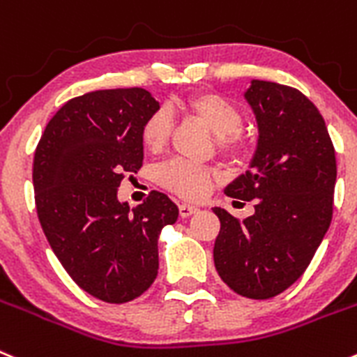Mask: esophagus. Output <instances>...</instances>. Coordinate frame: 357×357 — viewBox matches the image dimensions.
Instances as JSON below:
<instances>
[{"instance_id": "34e87169", "label": "esophagus", "mask_w": 357, "mask_h": 357, "mask_svg": "<svg viewBox=\"0 0 357 357\" xmlns=\"http://www.w3.org/2000/svg\"><path fill=\"white\" fill-rule=\"evenodd\" d=\"M195 211H199L197 206L186 204V202H181V204H179V216H181V218H188V216L194 215Z\"/></svg>"}]
</instances>
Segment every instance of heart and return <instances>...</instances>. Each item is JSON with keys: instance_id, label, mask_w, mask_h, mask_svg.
I'll use <instances>...</instances> for the list:
<instances>
[{"instance_id": "heart-1", "label": "heart", "mask_w": 357, "mask_h": 357, "mask_svg": "<svg viewBox=\"0 0 357 357\" xmlns=\"http://www.w3.org/2000/svg\"><path fill=\"white\" fill-rule=\"evenodd\" d=\"M179 107L192 118L204 123L215 133L218 151L231 158H238L248 148V137L241 130V109L216 91H195L181 100ZM172 116L165 109L151 112L141 130L142 144L149 151L165 148L172 133ZM156 181L172 194L188 201H201L211 194L220 181L218 171L194 165L185 160H169L156 169Z\"/></svg>"}]
</instances>
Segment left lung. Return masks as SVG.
I'll use <instances>...</instances> for the list:
<instances>
[{"instance_id":"8db88e82","label":"left lung","mask_w":357,"mask_h":357,"mask_svg":"<svg viewBox=\"0 0 357 357\" xmlns=\"http://www.w3.org/2000/svg\"><path fill=\"white\" fill-rule=\"evenodd\" d=\"M245 98L257 118V151L225 194L255 201V213L239 220L213 209L220 218L213 259L236 294L269 299L306 271L328 232L336 158L321 112L301 91L252 81Z\"/></svg>"}]
</instances>
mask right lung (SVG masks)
<instances>
[{"label": "right lung", "mask_w": 357, "mask_h": 357, "mask_svg": "<svg viewBox=\"0 0 357 357\" xmlns=\"http://www.w3.org/2000/svg\"><path fill=\"white\" fill-rule=\"evenodd\" d=\"M160 105L142 88L100 89L52 116L33 160L40 225L52 252L82 291L126 303L158 273V234L178 206L153 190L130 209L118 201L125 172L142 167L141 130Z\"/></svg>", "instance_id": "right-lung-1"}]
</instances>
